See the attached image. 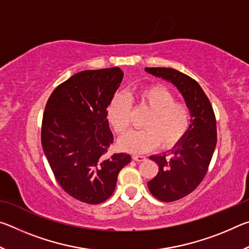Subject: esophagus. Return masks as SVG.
<instances>
[{
  "instance_id": "1",
  "label": "esophagus",
  "mask_w": 249,
  "mask_h": 249,
  "mask_svg": "<svg viewBox=\"0 0 249 249\" xmlns=\"http://www.w3.org/2000/svg\"><path fill=\"white\" fill-rule=\"evenodd\" d=\"M133 159L135 161H144V160H146V157L145 156H141V155H134Z\"/></svg>"
}]
</instances>
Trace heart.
Here are the masks:
<instances>
[{
    "mask_svg": "<svg viewBox=\"0 0 249 249\" xmlns=\"http://www.w3.org/2000/svg\"><path fill=\"white\" fill-rule=\"evenodd\" d=\"M138 105L148 108L144 129L133 130L119 142L121 149L130 153H147L159 145L168 149L176 146L188 133L191 124V112L185 103L176 101L170 90L162 86L142 88L135 94ZM130 100L123 93L116 94L107 107V120L115 134L123 135L130 125Z\"/></svg>",
    "mask_w": 249,
    "mask_h": 249,
    "instance_id": "heart-1",
    "label": "heart"
}]
</instances>
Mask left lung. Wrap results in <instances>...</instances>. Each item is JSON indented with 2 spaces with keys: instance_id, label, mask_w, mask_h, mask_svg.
Segmentation results:
<instances>
[{
  "instance_id": "obj_1",
  "label": "left lung",
  "mask_w": 249,
  "mask_h": 249,
  "mask_svg": "<svg viewBox=\"0 0 249 249\" xmlns=\"http://www.w3.org/2000/svg\"><path fill=\"white\" fill-rule=\"evenodd\" d=\"M148 73L168 80L182 93L191 112L188 133L169 154L151 156L159 167L148 182L156 199L174 202L190 195L205 175L216 146V119L208 96L195 79L171 68H146Z\"/></svg>"
}]
</instances>
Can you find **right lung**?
<instances>
[{
  "instance_id": "obj_1",
  "label": "right lung",
  "mask_w": 249,
  "mask_h": 249,
  "mask_svg": "<svg viewBox=\"0 0 249 249\" xmlns=\"http://www.w3.org/2000/svg\"><path fill=\"white\" fill-rule=\"evenodd\" d=\"M119 67L84 70L53 91L41 122V145L54 178L74 199L107 201L128 154L107 155L114 137L107 120L109 102L123 80Z\"/></svg>"
}]
</instances>
